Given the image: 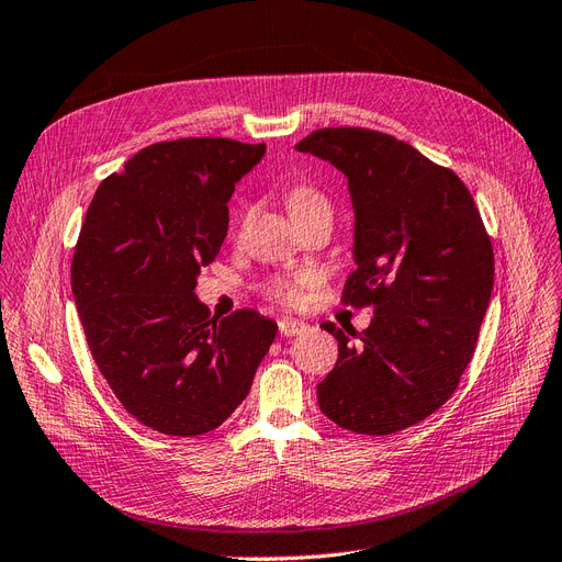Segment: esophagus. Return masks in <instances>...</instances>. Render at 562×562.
Returning <instances> with one entry per match:
<instances>
[{
  "label": "esophagus",
  "mask_w": 562,
  "mask_h": 562,
  "mask_svg": "<svg viewBox=\"0 0 562 562\" xmlns=\"http://www.w3.org/2000/svg\"><path fill=\"white\" fill-rule=\"evenodd\" d=\"M307 324L301 322V319H294V317H282L278 322V329L282 336H299L301 331H305Z\"/></svg>",
  "instance_id": "1"
}]
</instances>
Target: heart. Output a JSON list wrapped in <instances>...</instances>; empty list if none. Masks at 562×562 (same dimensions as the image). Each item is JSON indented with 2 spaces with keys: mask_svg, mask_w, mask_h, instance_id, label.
<instances>
[{
  "mask_svg": "<svg viewBox=\"0 0 562 562\" xmlns=\"http://www.w3.org/2000/svg\"><path fill=\"white\" fill-rule=\"evenodd\" d=\"M286 203L292 212H303L313 207H324L327 201L324 195L311 187H294L286 193ZM317 282L315 273H292V276H278L266 284V292L278 299L284 305H299L305 299V289Z\"/></svg>",
  "mask_w": 562,
  "mask_h": 562,
  "instance_id": "b5f03b06",
  "label": "heart"
}]
</instances>
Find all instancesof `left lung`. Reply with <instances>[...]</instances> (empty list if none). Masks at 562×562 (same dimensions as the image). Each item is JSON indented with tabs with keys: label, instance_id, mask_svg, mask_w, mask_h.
<instances>
[{
	"label": "left lung",
	"instance_id": "8db88e82",
	"mask_svg": "<svg viewBox=\"0 0 562 562\" xmlns=\"http://www.w3.org/2000/svg\"><path fill=\"white\" fill-rule=\"evenodd\" d=\"M296 149L348 177L357 268L342 301L373 305L361 334L322 324L338 340V359L317 402L338 427L385 437L456 392L491 303L493 245L462 179L402 139L324 128Z\"/></svg>",
	"mask_w": 562,
	"mask_h": 562
}]
</instances>
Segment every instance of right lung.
<instances>
[{
  "instance_id": "obj_1",
  "label": "right lung",
  "mask_w": 562,
  "mask_h": 562,
  "mask_svg": "<svg viewBox=\"0 0 562 562\" xmlns=\"http://www.w3.org/2000/svg\"><path fill=\"white\" fill-rule=\"evenodd\" d=\"M266 144L158 142L98 187L71 259L90 355L133 418L170 437L220 427L243 404L278 324L255 311L222 322L198 301L220 255L235 184Z\"/></svg>"
}]
</instances>
